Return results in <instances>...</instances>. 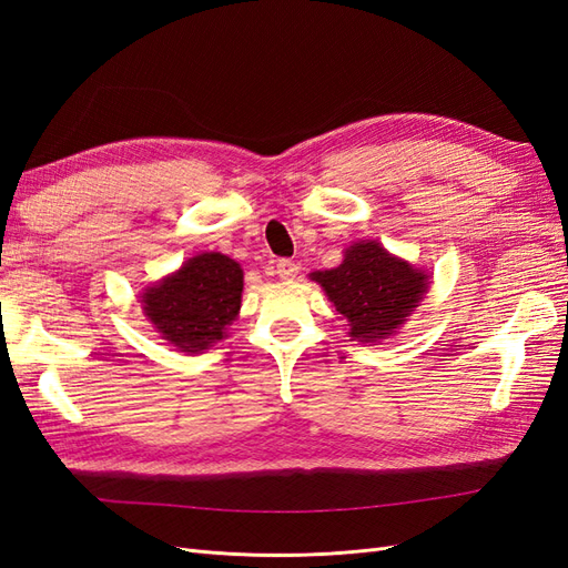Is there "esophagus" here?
Returning <instances> with one entry per match:
<instances>
[{"label":"esophagus","mask_w":568,"mask_h":568,"mask_svg":"<svg viewBox=\"0 0 568 568\" xmlns=\"http://www.w3.org/2000/svg\"><path fill=\"white\" fill-rule=\"evenodd\" d=\"M277 277L280 280H296L298 277V265L294 261H288V257H282V261H277Z\"/></svg>","instance_id":"34e87169"}]
</instances>
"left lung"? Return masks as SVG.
<instances>
[{
	"instance_id": "obj_1",
	"label": "left lung",
	"mask_w": 568,
	"mask_h": 568,
	"mask_svg": "<svg viewBox=\"0 0 568 568\" xmlns=\"http://www.w3.org/2000/svg\"><path fill=\"white\" fill-rule=\"evenodd\" d=\"M311 280L348 322V336L372 346L398 334L432 286L426 270L372 239L351 244L338 267L313 272Z\"/></svg>"
}]
</instances>
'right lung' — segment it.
Masks as SVG:
<instances>
[{
	"label": "right lung",
	"instance_id": "add662e5",
	"mask_svg": "<svg viewBox=\"0 0 568 568\" xmlns=\"http://www.w3.org/2000/svg\"><path fill=\"white\" fill-rule=\"evenodd\" d=\"M244 270L230 255L205 251L142 291V311L153 329L180 353L209 351L227 336L242 311Z\"/></svg>",
	"mask_w": 568,
	"mask_h": 568
}]
</instances>
